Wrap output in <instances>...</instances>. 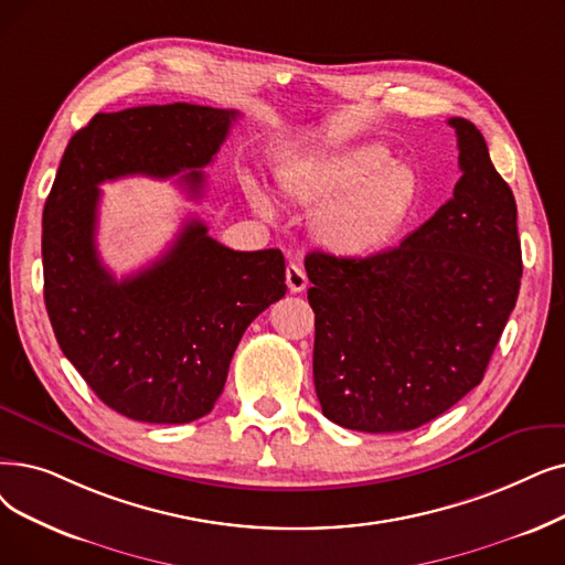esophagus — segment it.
Here are the masks:
<instances>
[{"label":"esophagus","instance_id":"obj_1","mask_svg":"<svg viewBox=\"0 0 565 565\" xmlns=\"http://www.w3.org/2000/svg\"><path fill=\"white\" fill-rule=\"evenodd\" d=\"M286 286L290 292H302L307 288V275L300 265L290 263L286 267Z\"/></svg>","mask_w":565,"mask_h":565}]
</instances>
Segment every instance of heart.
Returning a JSON list of instances; mask_svg holds the SVG:
<instances>
[{"mask_svg":"<svg viewBox=\"0 0 565 565\" xmlns=\"http://www.w3.org/2000/svg\"><path fill=\"white\" fill-rule=\"evenodd\" d=\"M281 193L311 218L316 242L337 258H366L383 252L411 224L423 201L415 168L395 161L381 142L358 145L292 170ZM254 210L273 216V203L247 182Z\"/></svg>","mask_w":565,"mask_h":565,"instance_id":"1","label":"heart"}]
</instances>
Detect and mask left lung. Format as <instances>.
Segmentation results:
<instances>
[{
	"label": "left lung",
	"mask_w": 565,
	"mask_h": 565,
	"mask_svg": "<svg viewBox=\"0 0 565 565\" xmlns=\"http://www.w3.org/2000/svg\"><path fill=\"white\" fill-rule=\"evenodd\" d=\"M461 178L452 199L397 249L366 258L311 252L313 385L328 420L408 431L480 385L518 302V205L482 134L450 117Z\"/></svg>",
	"instance_id": "left-lung-1"
}]
</instances>
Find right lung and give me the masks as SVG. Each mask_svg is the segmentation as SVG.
Returning <instances> with one entry per match:
<instances>
[{
	"instance_id": "add662e5",
	"label": "right lung",
	"mask_w": 565,
	"mask_h": 565,
	"mask_svg": "<svg viewBox=\"0 0 565 565\" xmlns=\"http://www.w3.org/2000/svg\"><path fill=\"white\" fill-rule=\"evenodd\" d=\"M237 110L193 104L99 113L76 131L43 207V298L57 343L113 411L184 425L214 408L237 343L286 292L279 249L233 252L189 218L159 260L117 281L96 252L106 180L180 178L201 199Z\"/></svg>"
}]
</instances>
